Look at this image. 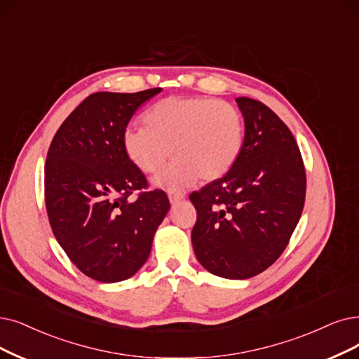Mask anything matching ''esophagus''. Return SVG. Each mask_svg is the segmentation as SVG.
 I'll return each mask as SVG.
<instances>
[{
  "mask_svg": "<svg viewBox=\"0 0 359 359\" xmlns=\"http://www.w3.org/2000/svg\"><path fill=\"white\" fill-rule=\"evenodd\" d=\"M168 197H169V202H170V203H178L180 200L184 198V194L180 193V191H169V193H168Z\"/></svg>",
  "mask_w": 359,
  "mask_h": 359,
  "instance_id": "esophagus-1",
  "label": "esophagus"
}]
</instances>
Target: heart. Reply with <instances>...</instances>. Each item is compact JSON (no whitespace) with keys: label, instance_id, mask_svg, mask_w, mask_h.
Returning <instances> with one entry per match:
<instances>
[{"label":"heart","instance_id":"1","mask_svg":"<svg viewBox=\"0 0 359 359\" xmlns=\"http://www.w3.org/2000/svg\"><path fill=\"white\" fill-rule=\"evenodd\" d=\"M147 126H126L123 150L142 172H156L168 156L177 157L153 180L181 190L198 178L222 177L237 161L245 137L241 113L231 103L208 97H168L144 116Z\"/></svg>","mask_w":359,"mask_h":359}]
</instances>
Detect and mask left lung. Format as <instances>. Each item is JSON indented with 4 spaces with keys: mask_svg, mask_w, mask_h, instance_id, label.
<instances>
[{
    "mask_svg": "<svg viewBox=\"0 0 359 359\" xmlns=\"http://www.w3.org/2000/svg\"><path fill=\"white\" fill-rule=\"evenodd\" d=\"M245 141L226 174L190 194L197 210L191 243L210 274L246 280L274 264L304 210L306 174L285 123L264 103L236 98Z\"/></svg>",
    "mask_w": 359,
    "mask_h": 359,
    "instance_id": "1",
    "label": "left lung"
}]
</instances>
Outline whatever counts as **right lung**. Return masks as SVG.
I'll return each instance as SVG.
<instances>
[{"mask_svg": "<svg viewBox=\"0 0 359 359\" xmlns=\"http://www.w3.org/2000/svg\"><path fill=\"white\" fill-rule=\"evenodd\" d=\"M161 91L91 94L48 149L46 206L54 237L78 269L100 283L123 281L146 264L170 208L162 190L130 197L149 184L122 141L137 109Z\"/></svg>", "mask_w": 359, "mask_h": 359, "instance_id": "add662e5", "label": "right lung"}]
</instances>
